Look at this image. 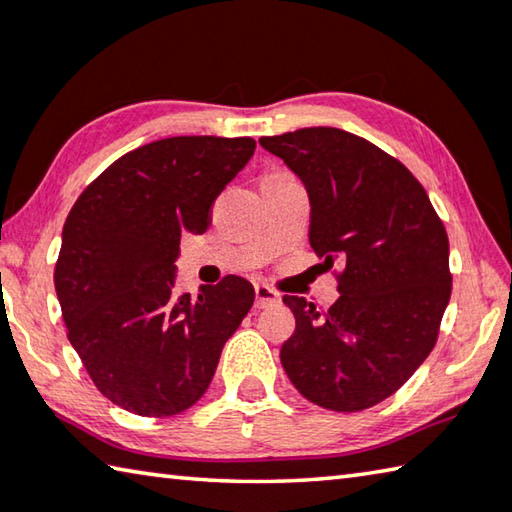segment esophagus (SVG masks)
<instances>
[{
  "label": "esophagus",
  "mask_w": 512,
  "mask_h": 512,
  "mask_svg": "<svg viewBox=\"0 0 512 512\" xmlns=\"http://www.w3.org/2000/svg\"><path fill=\"white\" fill-rule=\"evenodd\" d=\"M281 303V294L272 290L270 285H263L258 283L256 285V306L258 308H272V306H279Z\"/></svg>",
  "instance_id": "esophagus-1"
}]
</instances>
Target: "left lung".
I'll use <instances>...</instances> for the list:
<instances>
[{
  "label": "left lung",
  "mask_w": 512,
  "mask_h": 512,
  "mask_svg": "<svg viewBox=\"0 0 512 512\" xmlns=\"http://www.w3.org/2000/svg\"><path fill=\"white\" fill-rule=\"evenodd\" d=\"M310 200V245L346 263L326 312L283 297L297 328L281 364L303 398L362 411L405 384L432 353L450 303V242L418 179L362 137L301 128L261 137Z\"/></svg>",
  "instance_id": "obj_1"
}]
</instances>
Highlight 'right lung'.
<instances>
[{
  "instance_id": "add662e5",
  "label": "right lung",
  "mask_w": 512,
  "mask_h": 512,
  "mask_svg": "<svg viewBox=\"0 0 512 512\" xmlns=\"http://www.w3.org/2000/svg\"><path fill=\"white\" fill-rule=\"evenodd\" d=\"M249 137H170L105 168L71 206L53 272L67 337L96 389L137 416H175L213 380L254 285L224 276L177 294L184 233L206 231L211 204L247 166Z\"/></svg>"
}]
</instances>
